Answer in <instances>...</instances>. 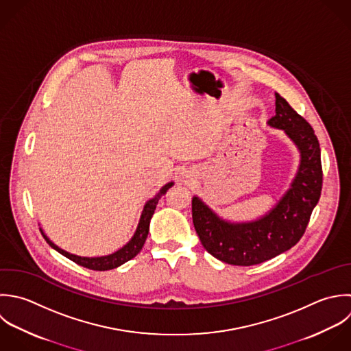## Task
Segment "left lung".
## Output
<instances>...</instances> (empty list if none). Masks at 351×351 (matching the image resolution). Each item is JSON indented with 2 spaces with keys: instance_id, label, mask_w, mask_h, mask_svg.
Instances as JSON below:
<instances>
[{
  "instance_id": "8db88e82",
  "label": "left lung",
  "mask_w": 351,
  "mask_h": 351,
  "mask_svg": "<svg viewBox=\"0 0 351 351\" xmlns=\"http://www.w3.org/2000/svg\"><path fill=\"white\" fill-rule=\"evenodd\" d=\"M269 125L282 128L301 150V165L291 189L261 220L231 224L219 219L201 199L193 198L194 228L202 246L217 260L239 267L265 263L300 242L323 189L320 143L312 125L280 95Z\"/></svg>"
}]
</instances>
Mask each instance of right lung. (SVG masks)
<instances>
[{"mask_svg":"<svg viewBox=\"0 0 351 351\" xmlns=\"http://www.w3.org/2000/svg\"><path fill=\"white\" fill-rule=\"evenodd\" d=\"M173 183H168L165 184L160 193L153 198L150 199L146 205H145V209L142 212V216H141V221L138 224V228H136V232L135 235L132 237V239L120 250H117L116 253L110 254V256H105V257H97V258H87V257H79V256H73V254H69L64 250H61L60 247H57L54 243H51L45 235V241L54 249L57 250L60 254L65 256L66 258H69L71 261L76 263L77 265H82L84 268H88L91 271H109V269H113V268H117L120 267L121 264L130 261L131 258H134L143 247L145 245V241L147 238V234H149V224H150V219L154 213V209L158 204V199L168 191L169 187H172Z\"/></svg>","mask_w":351,"mask_h":351,"instance_id":"add662e5","label":"right lung"}]
</instances>
